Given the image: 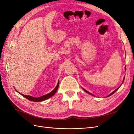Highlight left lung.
I'll return each instance as SVG.
<instances>
[{
    "instance_id": "8db88e82",
    "label": "left lung",
    "mask_w": 134,
    "mask_h": 134,
    "mask_svg": "<svg viewBox=\"0 0 134 134\" xmlns=\"http://www.w3.org/2000/svg\"><path fill=\"white\" fill-rule=\"evenodd\" d=\"M125 69H126V66H125ZM124 79H125V76H124V79H123V82H122V83H123V82H124ZM122 84H121V85H122ZM121 86H120V87H119L118 88H117L116 89V90H115L114 91H113V92H112L111 93H110V94H109L108 96H107V97H109V96H111V95H112L113 94H114V93H115V92H116V91H117V90H119V88H120V87H121ZM82 89H83V90H84V91L85 92H86V93H88V94H91V95H92V96H94V95H93V94H92V93H91L90 92H88V91H87V90H85V89H84V88H82Z\"/></svg>"
}]
</instances>
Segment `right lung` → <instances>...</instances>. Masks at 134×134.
Returning a JSON list of instances; mask_svg holds the SVG:
<instances>
[{"mask_svg": "<svg viewBox=\"0 0 134 134\" xmlns=\"http://www.w3.org/2000/svg\"><path fill=\"white\" fill-rule=\"evenodd\" d=\"M59 82L58 81L57 86H56V87L54 88V90L53 91H52L50 93H48V94H47L43 95V96H41V97H32V96H31L24 95V94H22V93H19V92H18L17 90H15V91H17L18 93H19L20 94L22 95L23 97H25L26 98H27V99H28V100H31V101H34V102H41V101L46 100V99H48V98H50V97H51L52 96H53L55 94L56 91H57V90H58V87H59Z\"/></svg>", "mask_w": 134, "mask_h": 134, "instance_id": "add662e5", "label": "right lung"}]
</instances>
